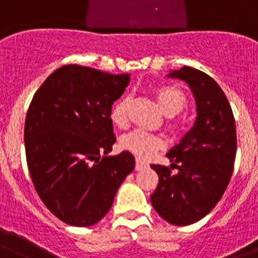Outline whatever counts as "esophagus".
<instances>
[{
    "instance_id": "esophagus-1",
    "label": "esophagus",
    "mask_w": 258,
    "mask_h": 258,
    "mask_svg": "<svg viewBox=\"0 0 258 258\" xmlns=\"http://www.w3.org/2000/svg\"><path fill=\"white\" fill-rule=\"evenodd\" d=\"M148 167V163L143 162L141 159H136V170H143Z\"/></svg>"
}]
</instances>
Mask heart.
Segmentation results:
<instances>
[{
  "mask_svg": "<svg viewBox=\"0 0 258 258\" xmlns=\"http://www.w3.org/2000/svg\"><path fill=\"white\" fill-rule=\"evenodd\" d=\"M156 99L163 112L167 115L178 114L186 108L187 98L184 93L177 86L164 85L156 89ZM127 104L128 99L122 98L118 100L112 108L110 119L113 124L117 127H124L127 123ZM164 140L162 136L155 134H150L144 130H135L130 134L124 135L121 139V146L124 150L135 154L139 158H149L153 155L158 149L163 148Z\"/></svg>",
  "mask_w": 258,
  "mask_h": 258,
  "instance_id": "heart-1",
  "label": "heart"
}]
</instances>
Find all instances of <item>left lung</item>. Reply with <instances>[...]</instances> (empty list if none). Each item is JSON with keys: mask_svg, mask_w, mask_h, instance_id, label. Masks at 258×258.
I'll use <instances>...</instances> for the list:
<instances>
[{"mask_svg": "<svg viewBox=\"0 0 258 258\" xmlns=\"http://www.w3.org/2000/svg\"><path fill=\"white\" fill-rule=\"evenodd\" d=\"M186 81L195 95V126L167 156L170 167L151 164L159 183L151 195L156 213L173 225H189L220 201L232 178L237 132L227 96L213 78L189 66L169 74ZM177 169L173 173L171 170Z\"/></svg>", "mask_w": 258, "mask_h": 258, "instance_id": "obj_1", "label": "left lung"}]
</instances>
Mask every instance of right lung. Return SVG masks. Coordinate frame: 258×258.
<instances>
[{
	"label": "right lung",
	"instance_id": "obj_1",
	"mask_svg": "<svg viewBox=\"0 0 258 258\" xmlns=\"http://www.w3.org/2000/svg\"><path fill=\"white\" fill-rule=\"evenodd\" d=\"M128 83V74L66 64L48 76L29 105L24 140L31 180L48 210L70 225L102 220L134 170L130 151L102 158L115 143L112 105Z\"/></svg>",
	"mask_w": 258,
	"mask_h": 258
}]
</instances>
